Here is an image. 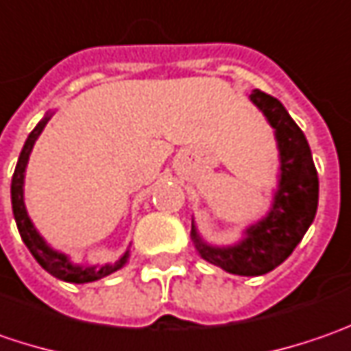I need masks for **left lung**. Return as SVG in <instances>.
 <instances>
[{
    "instance_id": "left-lung-1",
    "label": "left lung",
    "mask_w": 351,
    "mask_h": 351,
    "mask_svg": "<svg viewBox=\"0 0 351 351\" xmlns=\"http://www.w3.org/2000/svg\"><path fill=\"white\" fill-rule=\"evenodd\" d=\"M250 99L275 130L279 149V182L271 208L267 216L245 228L243 237L232 245L204 241L194 221L191 232L202 259L241 277L265 275L281 265L311 228L318 208V173L304 133L277 98L253 90Z\"/></svg>"
}]
</instances>
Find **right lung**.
<instances>
[{
	"label": "right lung",
	"instance_id": "1",
	"mask_svg": "<svg viewBox=\"0 0 351 351\" xmlns=\"http://www.w3.org/2000/svg\"><path fill=\"white\" fill-rule=\"evenodd\" d=\"M53 117V114H47L40 121L37 123V128L29 133L27 141H25L23 149H21V155L17 160V167H15V173L11 178V206H13V216H15V223H17V230L21 234L23 243L29 247L31 255L37 259V263L45 271H49L53 277L60 279V281L66 282H76V285H82V282H92L98 281L101 277H108L115 273L117 269L128 263L130 259V250L123 253L117 261L114 263H106V265H78L74 261H70L69 255L56 252L53 250L45 237L40 236L37 232V228L33 226V221L27 214V208H25V171H27V162H29V155L33 151V145L38 139V135L43 133L45 125L49 123V119Z\"/></svg>",
	"mask_w": 351,
	"mask_h": 351
}]
</instances>
